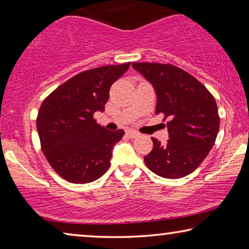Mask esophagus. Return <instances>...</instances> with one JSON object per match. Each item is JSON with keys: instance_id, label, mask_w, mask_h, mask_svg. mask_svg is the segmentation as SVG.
I'll list each match as a JSON object with an SVG mask.
<instances>
[{"instance_id": "34e87169", "label": "esophagus", "mask_w": 249, "mask_h": 249, "mask_svg": "<svg viewBox=\"0 0 249 249\" xmlns=\"http://www.w3.org/2000/svg\"><path fill=\"white\" fill-rule=\"evenodd\" d=\"M126 135H127L129 138H136L140 136V134H138L137 132H135V130H127V132H126Z\"/></svg>"}]
</instances>
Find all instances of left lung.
Here are the masks:
<instances>
[{"instance_id":"left-lung-1","label":"left lung","mask_w":249,"mask_h":249,"mask_svg":"<svg viewBox=\"0 0 249 249\" xmlns=\"http://www.w3.org/2000/svg\"><path fill=\"white\" fill-rule=\"evenodd\" d=\"M157 95L156 114L162 113L169 140L161 145L156 138L145 156L149 169L162 178L178 179L195 171L215 142L220 116L214 96L187 71L172 65L134 62Z\"/></svg>"}]
</instances>
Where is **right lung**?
Masks as SVG:
<instances>
[{"instance_id":"right-lung-1","label":"right lung","mask_w":249,"mask_h":249,"mask_svg":"<svg viewBox=\"0 0 249 249\" xmlns=\"http://www.w3.org/2000/svg\"><path fill=\"white\" fill-rule=\"evenodd\" d=\"M129 62L87 70L58 87L40 105L36 125L46 159L69 182H92L107 171L112 151L125 132L96 124L109 89Z\"/></svg>"}]
</instances>
